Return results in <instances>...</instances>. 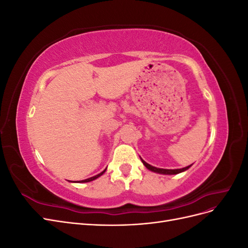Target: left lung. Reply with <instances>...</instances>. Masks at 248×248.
Here are the masks:
<instances>
[{
  "mask_svg": "<svg viewBox=\"0 0 248 248\" xmlns=\"http://www.w3.org/2000/svg\"><path fill=\"white\" fill-rule=\"evenodd\" d=\"M140 159H141V158H140ZM141 162L144 163V166H145L148 170H152V171H154V172H158V174H163V175H176V174H179V172H182V171H184V170H188V169L191 167V164H190V166L186 167V168H183V169L167 170V169H159V168H155V167L150 166L149 163H147L145 160H142V159H141Z\"/></svg>",
  "mask_w": 248,
  "mask_h": 248,
  "instance_id": "8db88e82",
  "label": "left lung"
}]
</instances>
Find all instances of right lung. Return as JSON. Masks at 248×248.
<instances>
[{"instance_id": "1", "label": "right lung", "mask_w": 248, "mask_h": 248, "mask_svg": "<svg viewBox=\"0 0 248 248\" xmlns=\"http://www.w3.org/2000/svg\"><path fill=\"white\" fill-rule=\"evenodd\" d=\"M107 170V169L104 170L103 171H101L100 174H98V175H96V176H93V177H91V178H88V179H85V180H81V181H78V183H86V182H90V181H93V180H95V179H97L98 177H100L104 171Z\"/></svg>"}]
</instances>
